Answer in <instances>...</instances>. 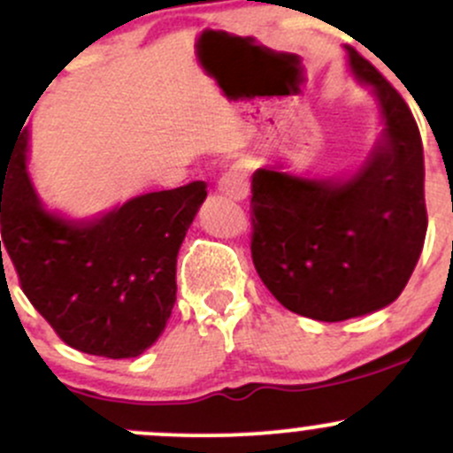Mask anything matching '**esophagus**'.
Segmentation results:
<instances>
[{
    "mask_svg": "<svg viewBox=\"0 0 453 453\" xmlns=\"http://www.w3.org/2000/svg\"><path fill=\"white\" fill-rule=\"evenodd\" d=\"M218 189L225 196H228V198L244 200L246 196H249V170H246V165L235 163V165L222 176Z\"/></svg>",
    "mask_w": 453,
    "mask_h": 453,
    "instance_id": "1",
    "label": "esophagus"
}]
</instances>
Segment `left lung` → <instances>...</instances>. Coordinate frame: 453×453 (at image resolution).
I'll return each mask as SVG.
<instances>
[{
    "label": "left lung",
    "instance_id": "obj_1",
    "mask_svg": "<svg viewBox=\"0 0 453 453\" xmlns=\"http://www.w3.org/2000/svg\"><path fill=\"white\" fill-rule=\"evenodd\" d=\"M357 82L380 102L384 134L349 180L253 174L250 253L264 286L295 314L338 323L390 305L427 231L423 143L408 104L349 48Z\"/></svg>",
    "mask_w": 453,
    "mask_h": 453
}]
</instances>
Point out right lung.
Masks as SVG:
<instances>
[{
  "label": "right lung",
  "mask_w": 453,
  "mask_h": 453,
  "mask_svg": "<svg viewBox=\"0 0 453 453\" xmlns=\"http://www.w3.org/2000/svg\"><path fill=\"white\" fill-rule=\"evenodd\" d=\"M27 134L0 170V257L58 338L88 356L137 357L157 342L176 303V257L203 180L130 198L96 220L48 211L26 172Z\"/></svg>",
  "instance_id": "right-lung-1"
}]
</instances>
